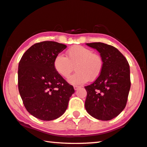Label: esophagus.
I'll use <instances>...</instances> for the list:
<instances>
[{"label": "esophagus", "instance_id": "1", "mask_svg": "<svg viewBox=\"0 0 147 147\" xmlns=\"http://www.w3.org/2000/svg\"><path fill=\"white\" fill-rule=\"evenodd\" d=\"M80 88V86H74V90H78Z\"/></svg>", "mask_w": 147, "mask_h": 147}]
</instances>
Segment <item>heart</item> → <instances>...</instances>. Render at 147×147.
Instances as JSON below:
<instances>
[{
	"label": "heart",
	"instance_id": "heart-1",
	"mask_svg": "<svg viewBox=\"0 0 147 147\" xmlns=\"http://www.w3.org/2000/svg\"><path fill=\"white\" fill-rule=\"evenodd\" d=\"M53 66L55 71L63 78L70 76L75 66L76 73L68 81L73 85H82L88 80H95L101 74L103 67L102 58L92 50L82 46H75L67 52V57L58 54Z\"/></svg>",
	"mask_w": 147,
	"mask_h": 147
}]
</instances>
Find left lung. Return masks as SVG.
<instances>
[{"label":"left lung","mask_w":147,"mask_h":147,"mask_svg":"<svg viewBox=\"0 0 147 147\" xmlns=\"http://www.w3.org/2000/svg\"><path fill=\"white\" fill-rule=\"evenodd\" d=\"M96 49L103 62V70L94 83L85 86V108L96 119L110 120L124 110L131 86L129 65L117 48L102 42L87 43Z\"/></svg>","instance_id":"left-lung-1"}]
</instances>
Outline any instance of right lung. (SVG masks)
<instances>
[{
    "label": "right lung",
    "instance_id": "obj_1",
    "mask_svg": "<svg viewBox=\"0 0 147 147\" xmlns=\"http://www.w3.org/2000/svg\"><path fill=\"white\" fill-rule=\"evenodd\" d=\"M67 48L53 41L36 43L24 53L18 65V89L25 109L42 120L59 118L67 110L73 86L58 74L53 61Z\"/></svg>",
    "mask_w": 147,
    "mask_h": 147
}]
</instances>
